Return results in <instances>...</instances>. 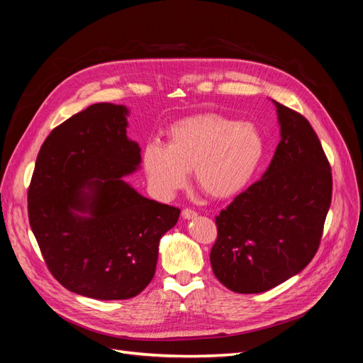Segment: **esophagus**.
Masks as SVG:
<instances>
[{
	"mask_svg": "<svg viewBox=\"0 0 363 363\" xmlns=\"http://www.w3.org/2000/svg\"><path fill=\"white\" fill-rule=\"evenodd\" d=\"M196 215H199V213H196L195 211H192V208H183V212H182V216H183L184 219L195 218Z\"/></svg>",
	"mask_w": 363,
	"mask_h": 363,
	"instance_id": "esophagus-1",
	"label": "esophagus"
}]
</instances>
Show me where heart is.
Here are the masks:
<instances>
[{
  "instance_id": "obj_1",
  "label": "heart",
  "mask_w": 363,
  "mask_h": 363,
  "mask_svg": "<svg viewBox=\"0 0 363 363\" xmlns=\"http://www.w3.org/2000/svg\"><path fill=\"white\" fill-rule=\"evenodd\" d=\"M167 136L168 145L152 140L142 155L150 186L163 199L179 191L192 169L206 195L230 199L251 182L265 155V139L255 124L218 113L183 118Z\"/></svg>"
}]
</instances>
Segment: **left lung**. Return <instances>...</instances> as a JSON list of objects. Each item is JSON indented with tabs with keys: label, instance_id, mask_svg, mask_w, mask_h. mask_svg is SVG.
<instances>
[{
	"label": "left lung",
	"instance_id": "8db88e82",
	"mask_svg": "<svg viewBox=\"0 0 363 363\" xmlns=\"http://www.w3.org/2000/svg\"><path fill=\"white\" fill-rule=\"evenodd\" d=\"M274 103L281 140L268 169L215 216L212 269L238 294L269 291L309 265L332 203V168L315 130Z\"/></svg>",
	"mask_w": 363,
	"mask_h": 363
}]
</instances>
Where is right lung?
I'll return each mask as SVG.
<instances>
[{
	"instance_id": "obj_1",
	"label": "right lung",
	"mask_w": 363,
	"mask_h": 363,
	"mask_svg": "<svg viewBox=\"0 0 363 363\" xmlns=\"http://www.w3.org/2000/svg\"><path fill=\"white\" fill-rule=\"evenodd\" d=\"M125 115L124 106L98 103L57 125L28 186V221L50 272L68 291L95 300L144 291L155 277L159 240L180 215L121 179L140 163Z\"/></svg>"
}]
</instances>
